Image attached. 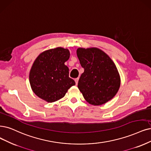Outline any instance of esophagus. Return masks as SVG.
<instances>
[{
    "instance_id": "obj_1",
    "label": "esophagus",
    "mask_w": 151,
    "mask_h": 151,
    "mask_svg": "<svg viewBox=\"0 0 151 151\" xmlns=\"http://www.w3.org/2000/svg\"><path fill=\"white\" fill-rule=\"evenodd\" d=\"M78 80H79V78H76V79L75 80V83H76V85L78 84Z\"/></svg>"
}]
</instances>
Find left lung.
Returning a JSON list of instances; mask_svg holds the SVG:
<instances>
[{"instance_id": "1", "label": "left lung", "mask_w": 151, "mask_h": 151, "mask_svg": "<svg viewBox=\"0 0 151 151\" xmlns=\"http://www.w3.org/2000/svg\"><path fill=\"white\" fill-rule=\"evenodd\" d=\"M76 54L84 68L78 88L86 101L99 106L112 99L121 85L120 75L113 61L96 47L78 48Z\"/></svg>"}]
</instances>
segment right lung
Here are the masks:
<instances>
[{"label": "right lung", "instance_id": "1", "mask_svg": "<svg viewBox=\"0 0 151 151\" xmlns=\"http://www.w3.org/2000/svg\"><path fill=\"white\" fill-rule=\"evenodd\" d=\"M70 55L68 49L57 47L45 50L37 57L30 71L29 81L38 97L48 103L57 101L75 85L65 65Z\"/></svg>", "mask_w": 151, "mask_h": 151}]
</instances>
